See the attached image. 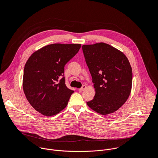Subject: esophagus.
<instances>
[{"instance_id":"1","label":"esophagus","mask_w":158,"mask_h":158,"mask_svg":"<svg viewBox=\"0 0 158 158\" xmlns=\"http://www.w3.org/2000/svg\"><path fill=\"white\" fill-rule=\"evenodd\" d=\"M85 88H86V85H82V87L81 88L79 89V91L80 92H82V91H84V89H85Z\"/></svg>"}]
</instances>
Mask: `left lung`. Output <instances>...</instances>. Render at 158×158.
Returning <instances> with one entry per match:
<instances>
[{"mask_svg":"<svg viewBox=\"0 0 158 158\" xmlns=\"http://www.w3.org/2000/svg\"><path fill=\"white\" fill-rule=\"evenodd\" d=\"M82 48L96 91L94 99L87 104L101 114L112 113L130 95L132 81L130 63L123 52L104 42L83 45Z\"/></svg>","mask_w":158,"mask_h":158,"instance_id":"8db88e82","label":"left lung"}]
</instances>
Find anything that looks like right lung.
<instances>
[{
	"label": "right lung",
	"mask_w": 158,
	"mask_h": 158,
	"mask_svg": "<svg viewBox=\"0 0 158 158\" xmlns=\"http://www.w3.org/2000/svg\"><path fill=\"white\" fill-rule=\"evenodd\" d=\"M79 44H53L34 52L26 63L22 87L33 108L51 116L67 105L74 91L67 87L64 66L79 51Z\"/></svg>",
	"instance_id": "add662e5"
}]
</instances>
